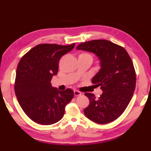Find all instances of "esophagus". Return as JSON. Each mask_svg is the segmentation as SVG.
<instances>
[{
	"label": "esophagus",
	"instance_id": "1",
	"mask_svg": "<svg viewBox=\"0 0 151 151\" xmlns=\"http://www.w3.org/2000/svg\"><path fill=\"white\" fill-rule=\"evenodd\" d=\"M81 92L78 91H74V94H75V96H80L81 95Z\"/></svg>",
	"mask_w": 151,
	"mask_h": 151
}]
</instances>
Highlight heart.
I'll return each mask as SVG.
<instances>
[{
  "mask_svg": "<svg viewBox=\"0 0 151 151\" xmlns=\"http://www.w3.org/2000/svg\"><path fill=\"white\" fill-rule=\"evenodd\" d=\"M81 56H84V57H88V58H92V57L91 56V55L88 54V53H86V52H84V53H82L81 55Z\"/></svg>",
  "mask_w": 151,
  "mask_h": 151,
  "instance_id": "heart-1",
  "label": "heart"
}]
</instances>
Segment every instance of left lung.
I'll use <instances>...</instances> for the list:
<instances>
[{"instance_id":"obj_1","label":"left lung","mask_w":151,"mask_h":151,"mask_svg":"<svg viewBox=\"0 0 151 151\" xmlns=\"http://www.w3.org/2000/svg\"><path fill=\"white\" fill-rule=\"evenodd\" d=\"M76 49L94 53L101 62V69L92 83L101 86L103 94L99 98L85 94L90 101L85 114L98 124L114 121L127 109L135 89L136 74L131 57L123 47L106 40L81 43Z\"/></svg>"}]
</instances>
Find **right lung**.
<instances>
[{"mask_svg":"<svg viewBox=\"0 0 151 151\" xmlns=\"http://www.w3.org/2000/svg\"><path fill=\"white\" fill-rule=\"evenodd\" d=\"M75 45H38L18 65L15 94L24 113L38 124L50 125L59 121L66 105L73 98L72 89L58 91L51 86L50 81L58 73L60 58Z\"/></svg>","mask_w":151,"mask_h":151,"instance_id":"add662e5","label":"right lung"}]
</instances>
